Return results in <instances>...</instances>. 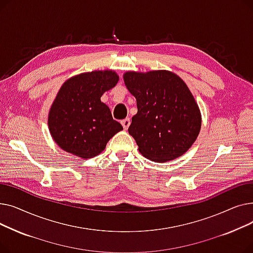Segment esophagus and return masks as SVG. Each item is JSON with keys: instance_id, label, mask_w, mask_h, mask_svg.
I'll list each match as a JSON object with an SVG mask.
<instances>
[{"instance_id": "esophagus-1", "label": "esophagus", "mask_w": 253, "mask_h": 253, "mask_svg": "<svg viewBox=\"0 0 253 253\" xmlns=\"http://www.w3.org/2000/svg\"><path fill=\"white\" fill-rule=\"evenodd\" d=\"M121 124H122L123 128H124L125 130H127V129L129 128V126H130V120H129V119H124L123 121H121Z\"/></svg>"}]
</instances>
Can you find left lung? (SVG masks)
I'll return each instance as SVG.
<instances>
[{
    "mask_svg": "<svg viewBox=\"0 0 253 253\" xmlns=\"http://www.w3.org/2000/svg\"><path fill=\"white\" fill-rule=\"evenodd\" d=\"M124 81L136 98L137 114L128 131L140 154L159 163L183 155L201 128L200 111L188 86L168 71L129 72Z\"/></svg>",
    "mask_w": 253,
    "mask_h": 253,
    "instance_id": "obj_1",
    "label": "left lung"
}]
</instances>
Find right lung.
Wrapping results in <instances>:
<instances>
[{
	"label": "right lung",
	"instance_id": "add662e5",
	"mask_svg": "<svg viewBox=\"0 0 253 253\" xmlns=\"http://www.w3.org/2000/svg\"><path fill=\"white\" fill-rule=\"evenodd\" d=\"M113 71L91 72L71 78L60 88L49 113L48 125L55 142L65 152L89 159L100 154L122 125L100 101L118 83Z\"/></svg>",
	"mask_w": 253,
	"mask_h": 253
}]
</instances>
